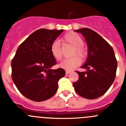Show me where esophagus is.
<instances>
[{"mask_svg": "<svg viewBox=\"0 0 126 126\" xmlns=\"http://www.w3.org/2000/svg\"><path fill=\"white\" fill-rule=\"evenodd\" d=\"M70 72H71V71H68V70H66V71H65V73H66V75H68V74L70 73Z\"/></svg>", "mask_w": 126, "mask_h": 126, "instance_id": "obj_1", "label": "esophagus"}]
</instances>
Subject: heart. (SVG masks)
<instances>
[{"instance_id": "obj_1", "label": "heart", "mask_w": 126, "mask_h": 126, "mask_svg": "<svg viewBox=\"0 0 126 126\" xmlns=\"http://www.w3.org/2000/svg\"><path fill=\"white\" fill-rule=\"evenodd\" d=\"M63 40L67 43H70L75 47L73 55H77L81 58L86 56V50L83 47L84 41L81 36L75 32H70L63 36ZM51 55L56 60L59 61L62 59V52L60 42L55 41L53 42L50 47ZM78 56H74L70 58L64 59L60 64V67L66 70H72L81 64V60Z\"/></svg>"}]
</instances>
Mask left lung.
<instances>
[{"label": "left lung", "mask_w": 126, "mask_h": 126, "mask_svg": "<svg viewBox=\"0 0 126 126\" xmlns=\"http://www.w3.org/2000/svg\"><path fill=\"white\" fill-rule=\"evenodd\" d=\"M75 32L81 33L85 38L88 56L81 67L87 71H76L79 78L73 86L79 96L94 99L103 96L112 85L116 78L117 60L112 47L96 32L88 28Z\"/></svg>", "instance_id": "left-lung-1"}]
</instances>
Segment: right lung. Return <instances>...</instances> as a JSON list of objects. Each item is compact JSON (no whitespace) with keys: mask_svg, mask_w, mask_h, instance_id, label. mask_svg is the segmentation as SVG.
Returning <instances> with one entry per match:
<instances>
[{"mask_svg":"<svg viewBox=\"0 0 126 126\" xmlns=\"http://www.w3.org/2000/svg\"><path fill=\"white\" fill-rule=\"evenodd\" d=\"M63 30H36L19 45L12 60V78L18 91L30 100L48 99L57 91L58 81L65 75L56 64L50 47Z\"/></svg>","mask_w":126,"mask_h":126,"instance_id":"obj_1","label":"right lung"}]
</instances>
